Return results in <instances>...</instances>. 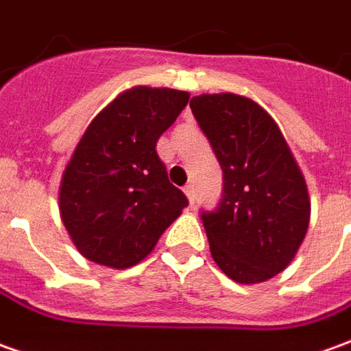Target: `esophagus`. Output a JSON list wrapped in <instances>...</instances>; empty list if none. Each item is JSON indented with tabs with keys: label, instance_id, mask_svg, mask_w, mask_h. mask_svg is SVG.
<instances>
[{
	"label": "esophagus",
	"instance_id": "esophagus-1",
	"mask_svg": "<svg viewBox=\"0 0 351 351\" xmlns=\"http://www.w3.org/2000/svg\"><path fill=\"white\" fill-rule=\"evenodd\" d=\"M184 194H186V197H188V202H190V206H194V202H195L194 188H192V186H190V184L184 186Z\"/></svg>",
	"mask_w": 351,
	"mask_h": 351
}]
</instances>
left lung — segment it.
I'll use <instances>...</instances> for the list:
<instances>
[{"instance_id": "1", "label": "left lung", "mask_w": 351, "mask_h": 351, "mask_svg": "<svg viewBox=\"0 0 351 351\" xmlns=\"http://www.w3.org/2000/svg\"><path fill=\"white\" fill-rule=\"evenodd\" d=\"M190 109L223 169V197L202 211L211 256L234 282H265L292 263L306 238V178L278 125L254 99L202 94Z\"/></svg>"}]
</instances>
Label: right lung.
<instances>
[{"label":"right lung","mask_w":351,"mask_h":351,"mask_svg":"<svg viewBox=\"0 0 351 351\" xmlns=\"http://www.w3.org/2000/svg\"><path fill=\"white\" fill-rule=\"evenodd\" d=\"M188 92L136 86L97 113L66 163L59 213L76 250L113 269L140 263L188 199L156 152Z\"/></svg>","instance_id":"add662e5"}]
</instances>
